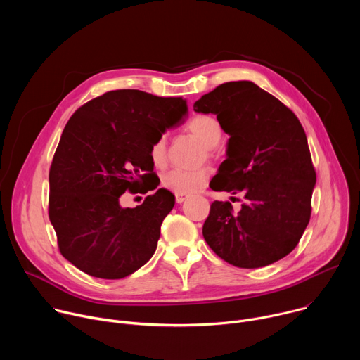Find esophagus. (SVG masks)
<instances>
[{
  "label": "esophagus",
  "instance_id": "obj_1",
  "mask_svg": "<svg viewBox=\"0 0 360 360\" xmlns=\"http://www.w3.org/2000/svg\"><path fill=\"white\" fill-rule=\"evenodd\" d=\"M186 198H188L186 195H178V193L175 195V199H176V202H178V203H182L184 200H186Z\"/></svg>",
  "mask_w": 360,
  "mask_h": 360
}]
</instances>
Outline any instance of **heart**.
Listing matches in <instances>:
<instances>
[{
  "instance_id": "b5f03b06",
  "label": "heart",
  "mask_w": 360,
  "mask_h": 360,
  "mask_svg": "<svg viewBox=\"0 0 360 360\" xmlns=\"http://www.w3.org/2000/svg\"><path fill=\"white\" fill-rule=\"evenodd\" d=\"M188 131L207 148V153L210 155L212 148L218 146L222 139V127L217 118L212 115H196L193 117L188 125ZM149 157L152 164L161 168L167 164V139L165 136H160L153 141L149 148ZM210 174L207 169H171L162 176V185L174 193L178 195H191L198 192L207 185Z\"/></svg>"
}]
</instances>
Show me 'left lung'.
I'll use <instances>...</instances> for the list:
<instances>
[{"instance_id":"1","label":"left lung","mask_w":360,"mask_h":360,"mask_svg":"<svg viewBox=\"0 0 360 360\" xmlns=\"http://www.w3.org/2000/svg\"><path fill=\"white\" fill-rule=\"evenodd\" d=\"M229 135L226 160L210 186L245 202L215 200L202 228L211 249L238 268L268 266L290 253L311 219L316 184L306 134L279 99L250 81L225 82L193 104Z\"/></svg>"}]
</instances>
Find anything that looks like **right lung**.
<instances>
[{
  "label": "right lung",
  "mask_w": 360,
  "mask_h": 360,
  "mask_svg": "<svg viewBox=\"0 0 360 360\" xmlns=\"http://www.w3.org/2000/svg\"><path fill=\"white\" fill-rule=\"evenodd\" d=\"M186 114V99L117 89L70 118L49 169L48 212L60 252L79 271L122 279L152 258L175 196L160 188L136 208L120 198L158 186L149 148Z\"/></svg>",
  "instance_id": "add662e5"
}]
</instances>
